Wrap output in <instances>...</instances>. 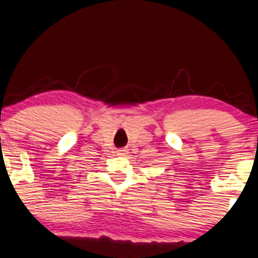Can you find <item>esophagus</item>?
<instances>
[{
  "mask_svg": "<svg viewBox=\"0 0 258 258\" xmlns=\"http://www.w3.org/2000/svg\"><path fill=\"white\" fill-rule=\"evenodd\" d=\"M126 153H127V150H126V149H120V150H118V155H120V156L126 155Z\"/></svg>",
  "mask_w": 258,
  "mask_h": 258,
  "instance_id": "esophagus-1",
  "label": "esophagus"
}]
</instances>
